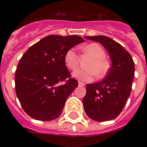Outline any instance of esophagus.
Returning <instances> with one entry per match:
<instances>
[{
  "label": "esophagus",
  "instance_id": "esophagus-1",
  "mask_svg": "<svg viewBox=\"0 0 147 147\" xmlns=\"http://www.w3.org/2000/svg\"><path fill=\"white\" fill-rule=\"evenodd\" d=\"M78 85L79 86H85V84L84 82H78Z\"/></svg>",
  "mask_w": 147,
  "mask_h": 147
}]
</instances>
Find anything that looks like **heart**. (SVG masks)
I'll list each match as a JSON object with an SVG mask.
<instances>
[{
	"instance_id": "b5f03b06",
	"label": "heart",
	"mask_w": 147,
	"mask_h": 147,
	"mask_svg": "<svg viewBox=\"0 0 147 147\" xmlns=\"http://www.w3.org/2000/svg\"><path fill=\"white\" fill-rule=\"evenodd\" d=\"M84 53H87L92 57V59L88 62L86 69H78L74 71L72 76L76 79L84 82H91L96 76L102 77L107 73L108 69L106 60L105 59V53L102 47L97 43H91L82 48ZM65 64L70 70L77 69L79 63V56L76 49L71 48L67 51L64 57Z\"/></svg>"
}]
</instances>
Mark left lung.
Instances as JSON below:
<instances>
[{"instance_id":"8db88e82","label":"left lung","mask_w":147,"mask_h":147,"mask_svg":"<svg viewBox=\"0 0 147 147\" xmlns=\"http://www.w3.org/2000/svg\"><path fill=\"white\" fill-rule=\"evenodd\" d=\"M103 45L111 59V67L101 82L88 84L83 98L84 109L94 121L103 122L116 118L122 111L131 92L134 62L121 44L105 36H85Z\"/></svg>"}]
</instances>
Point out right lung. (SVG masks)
Here are the masks:
<instances>
[{
    "label": "right lung",
    "mask_w": 147,
    "mask_h": 147,
    "mask_svg": "<svg viewBox=\"0 0 147 147\" xmlns=\"http://www.w3.org/2000/svg\"><path fill=\"white\" fill-rule=\"evenodd\" d=\"M84 41L79 36L49 35L25 52L17 65L15 88L29 116L49 121L62 114L65 100L78 86L65 66V55Z\"/></svg>",
    "instance_id": "obj_1"
}]
</instances>
